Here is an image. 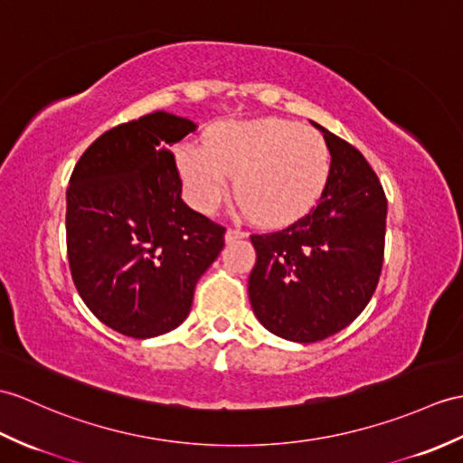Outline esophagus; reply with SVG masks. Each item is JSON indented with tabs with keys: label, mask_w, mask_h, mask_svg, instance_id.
Instances as JSON below:
<instances>
[{
	"label": "esophagus",
	"mask_w": 463,
	"mask_h": 463,
	"mask_svg": "<svg viewBox=\"0 0 463 463\" xmlns=\"http://www.w3.org/2000/svg\"><path fill=\"white\" fill-rule=\"evenodd\" d=\"M244 236H246V232L241 229H227V232H224V241L234 242V241L244 239Z\"/></svg>",
	"instance_id": "obj_1"
}]
</instances>
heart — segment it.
I'll return each mask as SVG.
<instances>
[{
	"label": "heart",
	"instance_id": "heart-1",
	"mask_svg": "<svg viewBox=\"0 0 463 463\" xmlns=\"http://www.w3.org/2000/svg\"><path fill=\"white\" fill-rule=\"evenodd\" d=\"M175 164L193 207L213 211L236 177L241 211L270 229L304 219L324 195L331 174L326 139L278 118L214 124L207 144L177 147Z\"/></svg>",
	"mask_w": 463,
	"mask_h": 463
}]
</instances>
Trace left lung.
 Here are the masks:
<instances>
[{"instance_id":"left-lung-1","label":"left lung","mask_w":463,"mask_h":463,"mask_svg":"<svg viewBox=\"0 0 463 463\" xmlns=\"http://www.w3.org/2000/svg\"><path fill=\"white\" fill-rule=\"evenodd\" d=\"M314 124L331 154L319 205L288 229L252 234L249 298L274 335L316 343L345 329L379 284L386 197L359 149Z\"/></svg>"}]
</instances>
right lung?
Segmentation results:
<instances>
[{
	"label": "right lung",
	"mask_w": 463,
	"mask_h": 463,
	"mask_svg": "<svg viewBox=\"0 0 463 463\" xmlns=\"http://www.w3.org/2000/svg\"><path fill=\"white\" fill-rule=\"evenodd\" d=\"M197 124L164 110L104 132L80 156L67 189L74 286L104 326L149 339L187 319L199 278L224 229L181 199L169 147Z\"/></svg>",
	"instance_id": "right-lung-1"
}]
</instances>
